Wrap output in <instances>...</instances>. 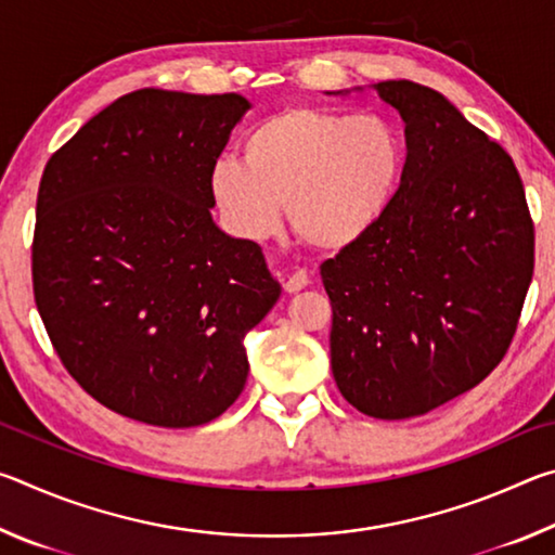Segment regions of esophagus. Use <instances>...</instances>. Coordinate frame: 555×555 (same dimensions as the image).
<instances>
[{"mask_svg":"<svg viewBox=\"0 0 555 555\" xmlns=\"http://www.w3.org/2000/svg\"><path fill=\"white\" fill-rule=\"evenodd\" d=\"M308 284H311V276H308V271L298 269V271H294V274H291V276L284 281V288H286V294H296V291L306 288Z\"/></svg>","mask_w":555,"mask_h":555,"instance_id":"obj_1","label":"esophagus"}]
</instances>
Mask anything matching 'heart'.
Instances as JSON below:
<instances>
[{
	"mask_svg": "<svg viewBox=\"0 0 555 555\" xmlns=\"http://www.w3.org/2000/svg\"><path fill=\"white\" fill-rule=\"evenodd\" d=\"M401 171V144L374 115L294 107L271 115L244 139V162L222 156L212 198L244 240H267L281 222L318 249H343L372 230Z\"/></svg>",
	"mask_w": 555,
	"mask_h": 555,
	"instance_id": "heart-1",
	"label": "heart"
}]
</instances>
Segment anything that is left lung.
<instances>
[{
    "instance_id": "left-lung-1",
    "label": "left lung",
    "mask_w": 555,
    "mask_h": 555,
    "mask_svg": "<svg viewBox=\"0 0 555 555\" xmlns=\"http://www.w3.org/2000/svg\"><path fill=\"white\" fill-rule=\"evenodd\" d=\"M374 90L406 125L401 183L321 276L337 389L357 411L399 421L502 362L533 276V222L512 156L440 92L411 80Z\"/></svg>"
}]
</instances>
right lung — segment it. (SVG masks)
I'll return each instance as SVG.
<instances>
[{"mask_svg":"<svg viewBox=\"0 0 555 555\" xmlns=\"http://www.w3.org/2000/svg\"><path fill=\"white\" fill-rule=\"evenodd\" d=\"M237 92L137 90L43 168L34 298L70 377L149 426H203L249 374L244 335L281 296L257 242L212 222V166Z\"/></svg>","mask_w":555,"mask_h":555,"instance_id":"1","label":"right lung"}]
</instances>
